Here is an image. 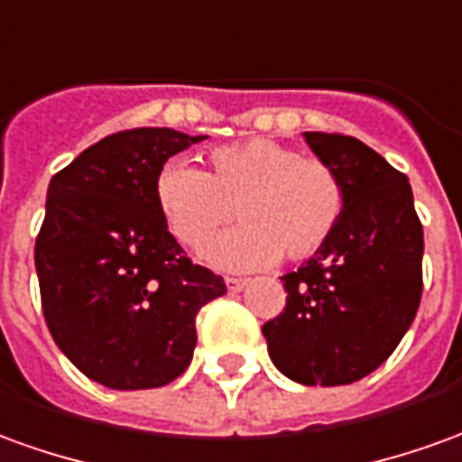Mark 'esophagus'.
Instances as JSON below:
<instances>
[{"label": "esophagus", "mask_w": 462, "mask_h": 462, "mask_svg": "<svg viewBox=\"0 0 462 462\" xmlns=\"http://www.w3.org/2000/svg\"><path fill=\"white\" fill-rule=\"evenodd\" d=\"M225 285H227L230 292H240L242 287L247 285V280L245 277H225Z\"/></svg>", "instance_id": "1"}]
</instances>
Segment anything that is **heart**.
Returning <instances> with one entry per match:
<instances>
[{"label":"heart","instance_id":"1","mask_svg":"<svg viewBox=\"0 0 462 462\" xmlns=\"http://www.w3.org/2000/svg\"><path fill=\"white\" fill-rule=\"evenodd\" d=\"M154 202L189 250H202L237 212L242 225L209 245V263L260 270L280 254L302 263L320 253L343 222L347 192L332 164L253 137L215 147L209 172L185 160L167 162L154 180Z\"/></svg>","mask_w":462,"mask_h":462}]
</instances>
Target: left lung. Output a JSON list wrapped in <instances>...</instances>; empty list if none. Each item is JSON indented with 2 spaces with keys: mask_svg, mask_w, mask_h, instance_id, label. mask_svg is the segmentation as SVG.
<instances>
[{
  "mask_svg": "<svg viewBox=\"0 0 462 462\" xmlns=\"http://www.w3.org/2000/svg\"><path fill=\"white\" fill-rule=\"evenodd\" d=\"M347 192L337 232L282 275L287 302L263 325L275 367L302 385H347L388 360L422 295V225L408 177L347 134L305 132Z\"/></svg>",
  "mask_w": 462,
  "mask_h": 462,
  "instance_id": "obj_1",
  "label": "left lung"
}]
</instances>
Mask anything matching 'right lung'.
<instances>
[{
  "label": "right lung",
  "mask_w": 462,
  "mask_h": 462,
  "mask_svg": "<svg viewBox=\"0 0 462 462\" xmlns=\"http://www.w3.org/2000/svg\"><path fill=\"white\" fill-rule=\"evenodd\" d=\"M205 140L170 127L99 140L51 177L34 245L42 310L57 347L112 390L162 388L189 365L202 305L227 292L170 235L154 180Z\"/></svg>",
  "instance_id": "add662e5"
}]
</instances>
